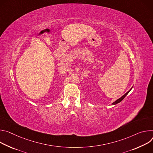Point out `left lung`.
Masks as SVG:
<instances>
[{
  "label": "left lung",
  "instance_id": "1",
  "mask_svg": "<svg viewBox=\"0 0 153 153\" xmlns=\"http://www.w3.org/2000/svg\"><path fill=\"white\" fill-rule=\"evenodd\" d=\"M132 88H131L129 91H128L125 94H124L122 97H121L120 98L117 99L116 101H114V102H113V103H112V105H117V104H118V103H119L120 102H121V101L124 99V98H125V97L128 95V94L131 91V90L132 89Z\"/></svg>",
  "mask_w": 153,
  "mask_h": 153
}]
</instances>
